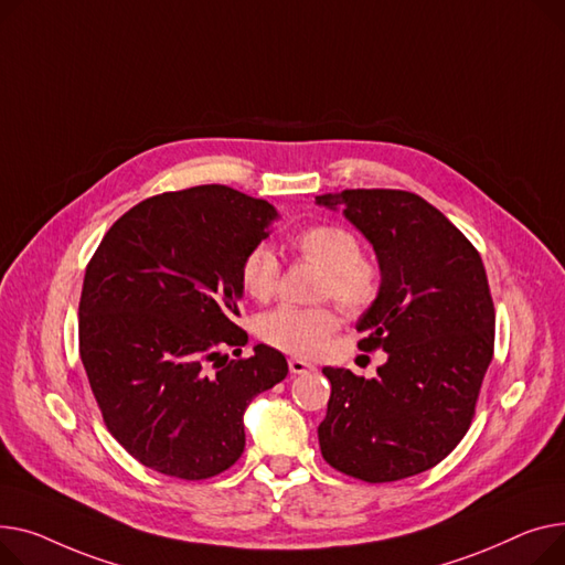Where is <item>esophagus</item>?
<instances>
[{
  "instance_id": "obj_1",
  "label": "esophagus",
  "mask_w": 565,
  "mask_h": 565,
  "mask_svg": "<svg viewBox=\"0 0 565 565\" xmlns=\"http://www.w3.org/2000/svg\"><path fill=\"white\" fill-rule=\"evenodd\" d=\"M317 367L312 362L308 360H301V358H289V372L291 374H308V372H315Z\"/></svg>"
}]
</instances>
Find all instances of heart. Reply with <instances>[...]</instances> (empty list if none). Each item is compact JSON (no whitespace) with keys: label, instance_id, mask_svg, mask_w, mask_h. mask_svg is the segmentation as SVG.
I'll return each mask as SVG.
<instances>
[{"label":"heart","instance_id":"heart-1","mask_svg":"<svg viewBox=\"0 0 565 565\" xmlns=\"http://www.w3.org/2000/svg\"><path fill=\"white\" fill-rule=\"evenodd\" d=\"M294 248L303 259L323 269L321 296H333L351 315L367 310L379 296L381 271L376 262L358 250L353 232L342 225H310L294 237ZM280 276V262L269 246H255L242 262L239 280L246 296L267 301L274 296ZM340 326L333 308L280 306L257 321V335L287 353L315 355Z\"/></svg>","mask_w":565,"mask_h":565}]
</instances>
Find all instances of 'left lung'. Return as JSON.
<instances>
[{
  "instance_id": "1",
  "label": "left lung",
  "mask_w": 565,
  "mask_h": 565,
  "mask_svg": "<svg viewBox=\"0 0 565 565\" xmlns=\"http://www.w3.org/2000/svg\"><path fill=\"white\" fill-rule=\"evenodd\" d=\"M317 205L340 210L376 253L381 289L355 328L362 351L387 353L376 379L323 367L321 454L370 483L430 470L468 434L492 360L494 308L481 255L408 191L344 189L317 195Z\"/></svg>"
}]
</instances>
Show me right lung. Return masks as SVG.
<instances>
[{
  "mask_svg": "<svg viewBox=\"0 0 565 565\" xmlns=\"http://www.w3.org/2000/svg\"><path fill=\"white\" fill-rule=\"evenodd\" d=\"M278 218L223 184L161 193L125 212L88 262L82 362L111 436L146 468L198 481L235 466L248 404L287 376L267 344L221 353L248 342L232 321L239 269Z\"/></svg>",
  "mask_w": 565,
  "mask_h": 565,
  "instance_id": "add662e5",
  "label": "right lung"
}]
</instances>
